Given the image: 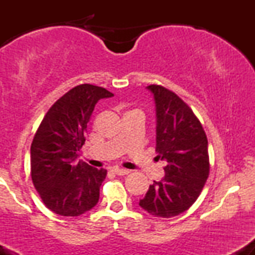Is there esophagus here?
Here are the masks:
<instances>
[{
  "instance_id": "obj_1",
  "label": "esophagus",
  "mask_w": 255,
  "mask_h": 255,
  "mask_svg": "<svg viewBox=\"0 0 255 255\" xmlns=\"http://www.w3.org/2000/svg\"><path fill=\"white\" fill-rule=\"evenodd\" d=\"M113 171L115 172L116 175H119V176H125V175L129 174V170H126V169L121 168H113Z\"/></svg>"
}]
</instances>
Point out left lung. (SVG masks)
<instances>
[{
	"label": "left lung",
	"instance_id": "left-lung-1",
	"mask_svg": "<svg viewBox=\"0 0 255 255\" xmlns=\"http://www.w3.org/2000/svg\"><path fill=\"white\" fill-rule=\"evenodd\" d=\"M156 104L157 158L165 160V175L153 181L139 205L150 215L170 218L195 203L209 177L207 137L193 110L176 93L147 86Z\"/></svg>",
	"mask_w": 255,
	"mask_h": 255
}]
</instances>
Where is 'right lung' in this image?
I'll list each match as a JSON object with an SVG mask.
<instances>
[{"mask_svg": "<svg viewBox=\"0 0 255 255\" xmlns=\"http://www.w3.org/2000/svg\"><path fill=\"white\" fill-rule=\"evenodd\" d=\"M103 87L83 84L55 102L31 144V177L44 205L56 215L75 217L99 199L105 169L75 162L95 105L113 97Z\"/></svg>", "mask_w": 255, "mask_h": 255, "instance_id": "1", "label": "right lung"}]
</instances>
